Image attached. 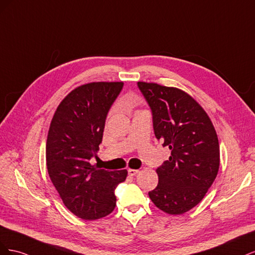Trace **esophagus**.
I'll use <instances>...</instances> for the list:
<instances>
[{"label":"esophagus","instance_id":"1","mask_svg":"<svg viewBox=\"0 0 255 255\" xmlns=\"http://www.w3.org/2000/svg\"><path fill=\"white\" fill-rule=\"evenodd\" d=\"M128 175L134 176V175H136L138 172H139V170H137V169H128Z\"/></svg>","mask_w":255,"mask_h":255}]
</instances>
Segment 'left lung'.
Returning <instances> with one entry per match:
<instances>
[{"instance_id":"8db88e82","label":"left lung","mask_w":255,"mask_h":255,"mask_svg":"<svg viewBox=\"0 0 255 255\" xmlns=\"http://www.w3.org/2000/svg\"><path fill=\"white\" fill-rule=\"evenodd\" d=\"M137 85L152 111L155 137L171 150L156 169L158 184L149 197L160 211L184 214L201 202L217 176V134L201 105L185 91L156 83Z\"/></svg>"}]
</instances>
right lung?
I'll return each instance as SVG.
<instances>
[{"mask_svg": "<svg viewBox=\"0 0 255 255\" xmlns=\"http://www.w3.org/2000/svg\"><path fill=\"white\" fill-rule=\"evenodd\" d=\"M123 87L122 82H94L69 94L54 114L45 158L50 179L69 211L84 220L110 215L115 189L128 171H109L90 164L102 142L107 113Z\"/></svg>", "mask_w": 255, "mask_h": 255, "instance_id": "obj_1", "label": "right lung"}]
</instances>
